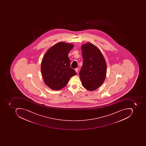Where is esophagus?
<instances>
[{"mask_svg":"<svg viewBox=\"0 0 146 146\" xmlns=\"http://www.w3.org/2000/svg\"><path fill=\"white\" fill-rule=\"evenodd\" d=\"M75 72H76V73H78V68H75Z\"/></svg>","mask_w":146,"mask_h":146,"instance_id":"esophagus-1","label":"esophagus"}]
</instances>
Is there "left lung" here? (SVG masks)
I'll list each match as a JSON object with an SVG mask.
<instances>
[{
  "instance_id": "left-lung-1",
  "label": "left lung",
  "mask_w": 146,
  "mask_h": 146,
  "mask_svg": "<svg viewBox=\"0 0 146 146\" xmlns=\"http://www.w3.org/2000/svg\"><path fill=\"white\" fill-rule=\"evenodd\" d=\"M81 49L83 65L79 72V77L85 89L95 90L104 82L107 72L106 62L99 49L94 44H84Z\"/></svg>"
}]
</instances>
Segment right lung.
<instances>
[{
	"label": "right lung",
	"instance_id": "add662e5",
	"mask_svg": "<svg viewBox=\"0 0 146 146\" xmlns=\"http://www.w3.org/2000/svg\"><path fill=\"white\" fill-rule=\"evenodd\" d=\"M74 46L60 42L49 49L41 63V73L45 84L55 90H61L76 72L71 68L69 52Z\"/></svg>",
	"mask_w": 146,
	"mask_h": 146
}]
</instances>
